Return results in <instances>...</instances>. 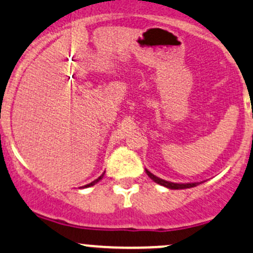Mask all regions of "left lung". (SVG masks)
Instances as JSON below:
<instances>
[{
  "label": "left lung",
  "instance_id": "obj_1",
  "mask_svg": "<svg viewBox=\"0 0 253 253\" xmlns=\"http://www.w3.org/2000/svg\"><path fill=\"white\" fill-rule=\"evenodd\" d=\"M146 173H147V175L150 176L151 179H152L155 183L162 185V186L167 187V189H170V190H183V189H190V187H195L197 186L199 184H201L202 181H200V183H171V181H167L165 179H161L158 178V176H156L155 174L151 173L150 170H147V169H145Z\"/></svg>",
  "mask_w": 253,
  "mask_h": 253
}]
</instances>
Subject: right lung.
<instances>
[{
  "label": "right lung",
  "instance_id": "right-lung-1",
  "mask_svg": "<svg viewBox=\"0 0 253 253\" xmlns=\"http://www.w3.org/2000/svg\"><path fill=\"white\" fill-rule=\"evenodd\" d=\"M103 175H105V173H102V175H100V176H98V178H97V179H96V180L91 181V183H90V184H86V185H84V186H83V189H84V187H90V186H93V185H95V184H97V183H98V181H100V180H101V179H102V178H103Z\"/></svg>",
  "mask_w": 253,
  "mask_h": 253
}]
</instances>
